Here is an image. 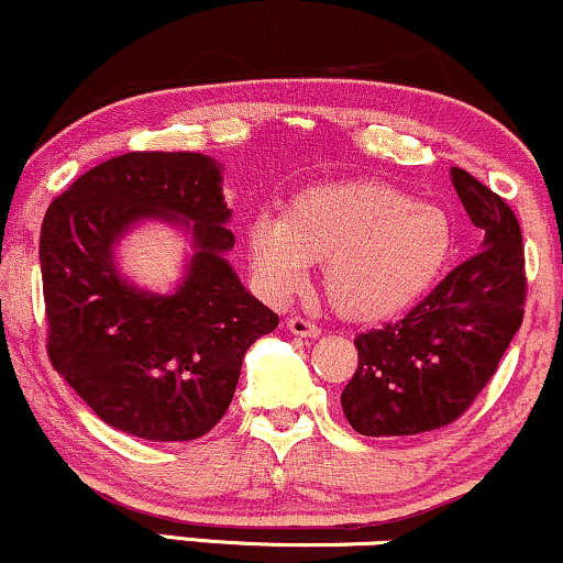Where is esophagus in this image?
Returning a JSON list of instances; mask_svg holds the SVG:
<instances>
[{
	"label": "esophagus",
	"mask_w": 563,
	"mask_h": 563,
	"mask_svg": "<svg viewBox=\"0 0 563 563\" xmlns=\"http://www.w3.org/2000/svg\"><path fill=\"white\" fill-rule=\"evenodd\" d=\"M287 329H289V334H295V336H308V339H313V336L321 334V329H318L316 323L305 321V318H300V316L289 318Z\"/></svg>",
	"instance_id": "1"
}]
</instances>
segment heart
Here are the masks:
<instances>
[{"mask_svg":"<svg viewBox=\"0 0 563 563\" xmlns=\"http://www.w3.org/2000/svg\"><path fill=\"white\" fill-rule=\"evenodd\" d=\"M247 263L274 300L297 292L310 263L346 321L397 318L439 287L456 250L443 208L373 179L318 183L289 198L284 217L258 213L245 229Z\"/></svg>","mask_w":563,"mask_h":563,"instance_id":"1","label":"heart"}]
</instances>
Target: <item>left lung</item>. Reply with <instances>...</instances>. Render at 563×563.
<instances>
[{"label":"left lung","mask_w":563,"mask_h":563,"mask_svg":"<svg viewBox=\"0 0 563 563\" xmlns=\"http://www.w3.org/2000/svg\"><path fill=\"white\" fill-rule=\"evenodd\" d=\"M483 247L397 323L355 339L357 371L344 418L363 435H418L467 412L494 378L525 316L522 229L501 196L451 166Z\"/></svg>","instance_id":"8db88e82"}]
</instances>
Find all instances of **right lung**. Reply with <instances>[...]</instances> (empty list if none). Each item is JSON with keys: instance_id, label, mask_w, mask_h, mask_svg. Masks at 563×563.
I'll use <instances>...</instances> for the list:
<instances>
[{"instance_id": "add662e5", "label": "right lung", "mask_w": 563, "mask_h": 563, "mask_svg": "<svg viewBox=\"0 0 563 563\" xmlns=\"http://www.w3.org/2000/svg\"><path fill=\"white\" fill-rule=\"evenodd\" d=\"M221 166L203 154L133 151L75 179L41 224V279L54 371L99 418L145 441H192L224 418L250 344L279 316L242 287ZM194 238L172 296L137 290L113 247L137 220Z\"/></svg>"}]
</instances>
